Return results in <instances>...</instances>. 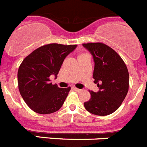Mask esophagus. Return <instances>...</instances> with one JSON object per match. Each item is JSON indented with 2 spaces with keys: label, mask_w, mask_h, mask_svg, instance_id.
Instances as JSON below:
<instances>
[{
  "label": "esophagus",
  "mask_w": 147,
  "mask_h": 147,
  "mask_svg": "<svg viewBox=\"0 0 147 147\" xmlns=\"http://www.w3.org/2000/svg\"><path fill=\"white\" fill-rule=\"evenodd\" d=\"M73 89L75 90V91H76L77 92H83V89H80V88H76V87H74Z\"/></svg>",
  "instance_id": "1"
}]
</instances>
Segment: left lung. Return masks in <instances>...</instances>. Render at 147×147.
<instances>
[{
    "mask_svg": "<svg viewBox=\"0 0 147 147\" xmlns=\"http://www.w3.org/2000/svg\"><path fill=\"white\" fill-rule=\"evenodd\" d=\"M83 45L93 55L94 83L100 89L98 92L88 91L91 98L84 102V107L94 115H109L119 108L128 92L127 66L121 56L104 43H86Z\"/></svg>",
    "mask_w": 147,
    "mask_h": 147,
    "instance_id": "obj_1",
    "label": "left lung"
}]
</instances>
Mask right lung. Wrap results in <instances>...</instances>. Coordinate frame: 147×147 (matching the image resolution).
I'll list each match as a JSON object with an SVG mask.
<instances>
[{"label":"right lung","instance_id":"right-lung-1","mask_svg":"<svg viewBox=\"0 0 147 147\" xmlns=\"http://www.w3.org/2000/svg\"><path fill=\"white\" fill-rule=\"evenodd\" d=\"M76 45H45L26 56L18 72L20 93L28 106L40 114H49L61 108L71 88L52 84L51 75H58L64 59Z\"/></svg>","mask_w":147,"mask_h":147}]
</instances>
